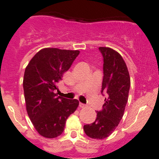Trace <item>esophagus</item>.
<instances>
[{"label": "esophagus", "mask_w": 159, "mask_h": 159, "mask_svg": "<svg viewBox=\"0 0 159 159\" xmlns=\"http://www.w3.org/2000/svg\"><path fill=\"white\" fill-rule=\"evenodd\" d=\"M86 105H85V104H84V103H81V102H80V107H81V108H85V107H86Z\"/></svg>", "instance_id": "obj_1"}]
</instances>
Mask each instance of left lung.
Instances as JSON below:
<instances>
[{
    "instance_id": "1",
    "label": "left lung",
    "mask_w": 159,
    "mask_h": 159,
    "mask_svg": "<svg viewBox=\"0 0 159 159\" xmlns=\"http://www.w3.org/2000/svg\"><path fill=\"white\" fill-rule=\"evenodd\" d=\"M103 57L102 93L106 94L102 110L97 111L95 121L84 126L85 134L95 139L110 136L118 127L124 114L128 99L130 78L122 56L108 47H99Z\"/></svg>"
}]
</instances>
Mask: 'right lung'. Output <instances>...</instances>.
I'll return each mask as SVG.
<instances>
[{
	"label": "right lung",
	"mask_w": 159,
	"mask_h": 159,
	"mask_svg": "<svg viewBox=\"0 0 159 159\" xmlns=\"http://www.w3.org/2000/svg\"><path fill=\"white\" fill-rule=\"evenodd\" d=\"M79 54V50L45 48L31 59L25 68L23 88L26 110L35 129L43 137L60 136L67 118L78 107L77 99L57 96L54 92Z\"/></svg>",
	"instance_id": "1"
}]
</instances>
